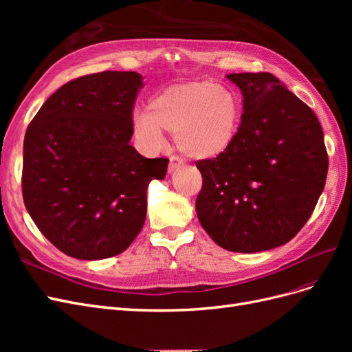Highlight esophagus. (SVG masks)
Instances as JSON below:
<instances>
[{"label": "esophagus", "instance_id": "34e87169", "mask_svg": "<svg viewBox=\"0 0 352 352\" xmlns=\"http://www.w3.org/2000/svg\"><path fill=\"white\" fill-rule=\"evenodd\" d=\"M182 166H184V160H182V158H179V157H176V155L170 157L168 173H173V172H176V170H177L179 167H182Z\"/></svg>", "mask_w": 352, "mask_h": 352}]
</instances>
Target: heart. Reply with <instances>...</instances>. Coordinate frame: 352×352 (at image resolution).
Returning a JSON list of instances; mask_svg holds the SVG:
<instances>
[{
	"instance_id": "heart-1",
	"label": "heart",
	"mask_w": 352,
	"mask_h": 352,
	"mask_svg": "<svg viewBox=\"0 0 352 352\" xmlns=\"http://www.w3.org/2000/svg\"><path fill=\"white\" fill-rule=\"evenodd\" d=\"M241 120L236 95L210 80L175 83L155 94L148 110L133 114V132L148 146L163 142V129L175 132L180 153L212 160L229 150Z\"/></svg>"
}]
</instances>
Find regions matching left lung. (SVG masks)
Instances as JSON below:
<instances>
[{"label": "left lung", "mask_w": 352, "mask_h": 352, "mask_svg": "<svg viewBox=\"0 0 352 352\" xmlns=\"http://www.w3.org/2000/svg\"><path fill=\"white\" fill-rule=\"evenodd\" d=\"M226 78L241 89L242 122L228 151L197 163V216L221 248L267 251L301 230L323 192L324 136L313 110L272 73Z\"/></svg>", "instance_id": "1"}]
</instances>
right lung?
Returning a JSON list of instances; mask_svg holds the SVG:
<instances>
[{"label":"right lung","instance_id":"right-lung-1","mask_svg":"<svg viewBox=\"0 0 352 352\" xmlns=\"http://www.w3.org/2000/svg\"><path fill=\"white\" fill-rule=\"evenodd\" d=\"M142 76L101 72L63 85L28 126L23 201L54 247L78 260L123 252L141 232L146 189L167 158H145L129 144Z\"/></svg>","mask_w":352,"mask_h":352}]
</instances>
